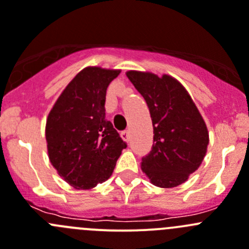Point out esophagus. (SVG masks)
Listing matches in <instances>:
<instances>
[{"label":"esophagus","instance_id":"obj_1","mask_svg":"<svg viewBox=\"0 0 249 249\" xmlns=\"http://www.w3.org/2000/svg\"><path fill=\"white\" fill-rule=\"evenodd\" d=\"M122 138L124 139L125 141H130V131H129V130H124V131H122Z\"/></svg>","mask_w":249,"mask_h":249}]
</instances>
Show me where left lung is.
<instances>
[{
  "instance_id": "obj_1",
  "label": "left lung",
  "mask_w": 249,
  "mask_h": 249,
  "mask_svg": "<svg viewBox=\"0 0 249 249\" xmlns=\"http://www.w3.org/2000/svg\"><path fill=\"white\" fill-rule=\"evenodd\" d=\"M126 76L145 98L153 125V145L141 168L157 187H177L203 162L209 145L205 123L185 88L171 76L138 71Z\"/></svg>"
}]
</instances>
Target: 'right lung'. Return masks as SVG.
<instances>
[{
    "label": "right lung",
    "mask_w": 249,
    "mask_h": 249,
    "mask_svg": "<svg viewBox=\"0 0 249 249\" xmlns=\"http://www.w3.org/2000/svg\"><path fill=\"white\" fill-rule=\"evenodd\" d=\"M118 70L87 67L67 85L49 113L46 142L54 168L76 189H89L113 173L126 142L106 118V93Z\"/></svg>",
    "instance_id": "add662e5"
}]
</instances>
